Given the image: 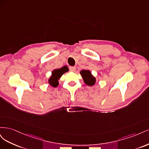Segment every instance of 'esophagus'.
<instances>
[{
	"instance_id": "34e87169",
	"label": "esophagus",
	"mask_w": 149,
	"mask_h": 149,
	"mask_svg": "<svg viewBox=\"0 0 149 149\" xmlns=\"http://www.w3.org/2000/svg\"><path fill=\"white\" fill-rule=\"evenodd\" d=\"M70 70L71 71H73V72L75 71H76V67H74V66H70Z\"/></svg>"
}]
</instances>
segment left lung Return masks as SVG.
<instances>
[{"instance_id":"1","label":"left lung","mask_w":149,"mask_h":149,"mask_svg":"<svg viewBox=\"0 0 149 149\" xmlns=\"http://www.w3.org/2000/svg\"><path fill=\"white\" fill-rule=\"evenodd\" d=\"M80 74L81 75L83 79L86 84H87L89 86H93L96 84V79L92 74L91 72L89 70H82L79 72Z\"/></svg>"}]
</instances>
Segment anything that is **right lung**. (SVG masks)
<instances>
[{"label": "right lung", "instance_id": "right-lung-1", "mask_svg": "<svg viewBox=\"0 0 149 149\" xmlns=\"http://www.w3.org/2000/svg\"><path fill=\"white\" fill-rule=\"evenodd\" d=\"M68 71L69 69L67 66H63L61 68L53 70L52 72V75L48 80V84L53 88L58 87L59 85V79L61 76Z\"/></svg>", "mask_w": 149, "mask_h": 149}]
</instances>
